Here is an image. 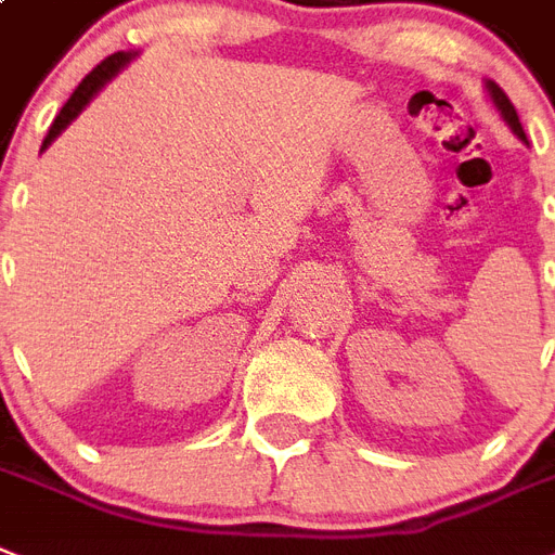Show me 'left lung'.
I'll use <instances>...</instances> for the list:
<instances>
[{
  "instance_id": "1",
  "label": "left lung",
  "mask_w": 555,
  "mask_h": 555,
  "mask_svg": "<svg viewBox=\"0 0 555 555\" xmlns=\"http://www.w3.org/2000/svg\"><path fill=\"white\" fill-rule=\"evenodd\" d=\"M488 90H490V99H493V105H496L499 114H502V119L511 125V130L521 139V142H527L525 128H521V121H519V114H516V107H513V102L507 99V93H504L496 82H488Z\"/></svg>"
}]
</instances>
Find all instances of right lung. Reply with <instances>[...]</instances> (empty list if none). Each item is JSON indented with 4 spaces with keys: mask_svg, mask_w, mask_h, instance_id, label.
Wrapping results in <instances>:
<instances>
[{
    "mask_svg": "<svg viewBox=\"0 0 555 555\" xmlns=\"http://www.w3.org/2000/svg\"><path fill=\"white\" fill-rule=\"evenodd\" d=\"M133 56H137V53L119 51V53H114V56L102 59V62H99V65L93 67V70H90L88 76H85L82 82H79V88H76L74 93H70V99H67L65 105H62V111H59L56 119H53L51 130H48V137H44V142H42V151H44V147H48V145H51L53 139H56L59 133H62V130H65L67 125H70V121L76 119V116L82 114L85 105H88L90 99L96 96L99 90L105 88V85L111 82V79H114V76L119 74L121 67L128 65V62H130V59H133Z\"/></svg>",
    "mask_w": 555,
    "mask_h": 555,
    "instance_id": "1",
    "label": "right lung"
}]
</instances>
